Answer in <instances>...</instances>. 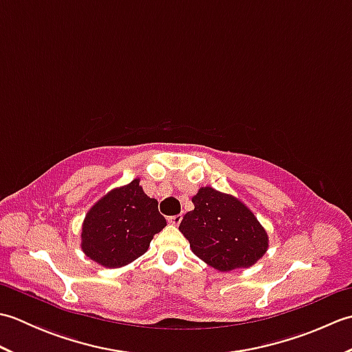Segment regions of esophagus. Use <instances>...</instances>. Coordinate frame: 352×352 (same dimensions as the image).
<instances>
[{"mask_svg": "<svg viewBox=\"0 0 352 352\" xmlns=\"http://www.w3.org/2000/svg\"><path fill=\"white\" fill-rule=\"evenodd\" d=\"M182 219H183V216H182V213H180V214L169 216V218H168V222H169V223H172V226H178V223L182 222Z\"/></svg>", "mask_w": 352, "mask_h": 352, "instance_id": "34e87169", "label": "esophagus"}]
</instances>
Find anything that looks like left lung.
<instances>
[{"label":"left lung","instance_id":"8db88e82","mask_svg":"<svg viewBox=\"0 0 352 352\" xmlns=\"http://www.w3.org/2000/svg\"><path fill=\"white\" fill-rule=\"evenodd\" d=\"M192 203L195 208L184 214L178 230L208 266L230 272L256 265L265 256L266 230L242 201L207 186Z\"/></svg>","mask_w":352,"mask_h":352}]
</instances>
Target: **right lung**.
<instances>
[{"label": "right lung", "mask_w": 352, "mask_h": 352, "mask_svg": "<svg viewBox=\"0 0 352 352\" xmlns=\"http://www.w3.org/2000/svg\"><path fill=\"white\" fill-rule=\"evenodd\" d=\"M164 227L159 203L146 195L136 178L91 207L81 228V250L101 266L121 267L145 254L154 234Z\"/></svg>", "instance_id": "obj_1"}]
</instances>
